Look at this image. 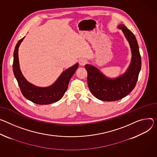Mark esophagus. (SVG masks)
<instances>
[{"instance_id": "esophagus-1", "label": "esophagus", "mask_w": 157, "mask_h": 157, "mask_svg": "<svg viewBox=\"0 0 157 157\" xmlns=\"http://www.w3.org/2000/svg\"><path fill=\"white\" fill-rule=\"evenodd\" d=\"M79 63L81 66H84L87 63V60L85 59H80L79 61Z\"/></svg>"}]
</instances>
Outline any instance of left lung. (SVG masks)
Instances as JSON below:
<instances>
[{
  "label": "left lung",
  "mask_w": 157,
  "mask_h": 157,
  "mask_svg": "<svg viewBox=\"0 0 157 157\" xmlns=\"http://www.w3.org/2000/svg\"><path fill=\"white\" fill-rule=\"evenodd\" d=\"M118 28L122 31L132 52V60L125 73L110 78L93 65L84 66L91 93L98 99L105 101H117L129 94L136 86L141 66L139 47L135 35L123 24L118 25Z\"/></svg>",
  "instance_id": "1"
}]
</instances>
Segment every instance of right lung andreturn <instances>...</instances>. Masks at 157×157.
Masks as SVG:
<instances>
[{
    "mask_svg": "<svg viewBox=\"0 0 157 157\" xmlns=\"http://www.w3.org/2000/svg\"><path fill=\"white\" fill-rule=\"evenodd\" d=\"M25 37L19 40L13 52V72L23 96L34 103L49 105L59 101L67 90L69 81L76 69L78 63L64 71L56 81L48 87H39L28 81L23 76L19 66L18 51Z\"/></svg>",
    "mask_w": 157,
    "mask_h": 157,
    "instance_id": "1",
    "label": "right lung"
}]
</instances>
